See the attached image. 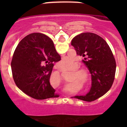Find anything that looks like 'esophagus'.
<instances>
[{"label":"esophagus","instance_id":"esophagus-1","mask_svg":"<svg viewBox=\"0 0 127 127\" xmlns=\"http://www.w3.org/2000/svg\"><path fill=\"white\" fill-rule=\"evenodd\" d=\"M57 67L58 68V69H59V70H60V71H62V70L61 69H60V68H59V67H58V65H57Z\"/></svg>","mask_w":127,"mask_h":127}]
</instances>
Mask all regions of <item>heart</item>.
<instances>
[{
    "mask_svg": "<svg viewBox=\"0 0 127 127\" xmlns=\"http://www.w3.org/2000/svg\"><path fill=\"white\" fill-rule=\"evenodd\" d=\"M58 65L61 69L67 70L71 69L72 74V79H79L84 85L88 84L90 81V74L89 71L85 68H77L79 67V64L76 62L74 63L73 59L70 57H64L57 63Z\"/></svg>",
    "mask_w": 127,
    "mask_h": 127,
    "instance_id": "1",
    "label": "heart"
}]
</instances>
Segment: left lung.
Returning <instances> with one entry per match:
<instances>
[{
    "label": "left lung",
    "mask_w": 127,
    "mask_h": 127,
    "mask_svg": "<svg viewBox=\"0 0 127 127\" xmlns=\"http://www.w3.org/2000/svg\"><path fill=\"white\" fill-rule=\"evenodd\" d=\"M77 55L84 57L86 65L92 76V88L85 96L75 98L87 102L94 101L109 90L114 82L116 72V61L106 41L96 33L85 32L72 39Z\"/></svg>",
    "instance_id": "left-lung-1"
}]
</instances>
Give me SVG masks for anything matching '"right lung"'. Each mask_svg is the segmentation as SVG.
Wrapping results in <instances>:
<instances>
[{"mask_svg":"<svg viewBox=\"0 0 127 127\" xmlns=\"http://www.w3.org/2000/svg\"><path fill=\"white\" fill-rule=\"evenodd\" d=\"M60 59L49 37L41 33L28 35L19 42L11 61L15 84L35 99L58 97L50 78L53 64Z\"/></svg>","mask_w":127,"mask_h":127,"instance_id":"right-lung-1","label":"right lung"}]
</instances>
